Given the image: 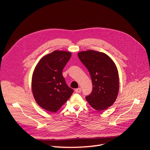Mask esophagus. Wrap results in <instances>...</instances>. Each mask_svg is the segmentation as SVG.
<instances>
[{"label":"esophagus","mask_w":150,"mask_h":150,"mask_svg":"<svg viewBox=\"0 0 150 150\" xmlns=\"http://www.w3.org/2000/svg\"><path fill=\"white\" fill-rule=\"evenodd\" d=\"M81 89L80 88H77V89H75V92H76V93H80V92H81Z\"/></svg>","instance_id":"1"}]
</instances>
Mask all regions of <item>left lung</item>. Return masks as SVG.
<instances>
[{
	"mask_svg": "<svg viewBox=\"0 0 150 150\" xmlns=\"http://www.w3.org/2000/svg\"><path fill=\"white\" fill-rule=\"evenodd\" d=\"M78 57L88 69L92 91L86 99L97 111H103L115 102L119 93V78L114 61L104 53L92 50L80 52Z\"/></svg>",
	"mask_w": 150,
	"mask_h": 150,
	"instance_id": "1",
	"label": "left lung"
}]
</instances>
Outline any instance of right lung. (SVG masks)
Returning <instances> with one entry per match:
<instances>
[{"label": "right lung", "mask_w": 150, "mask_h": 150, "mask_svg": "<svg viewBox=\"0 0 150 150\" xmlns=\"http://www.w3.org/2000/svg\"><path fill=\"white\" fill-rule=\"evenodd\" d=\"M71 54L55 50L41 58L34 70L31 82L33 96L38 105L47 111L56 112L74 92L62 73Z\"/></svg>", "instance_id": "add662e5"}]
</instances>
